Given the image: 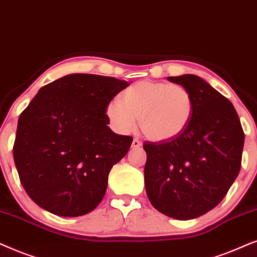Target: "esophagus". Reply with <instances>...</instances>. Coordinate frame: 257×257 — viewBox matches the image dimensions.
Returning a JSON list of instances; mask_svg holds the SVG:
<instances>
[{
	"label": "esophagus",
	"instance_id": "34e87169",
	"mask_svg": "<svg viewBox=\"0 0 257 257\" xmlns=\"http://www.w3.org/2000/svg\"><path fill=\"white\" fill-rule=\"evenodd\" d=\"M142 146V143H141V141H139L138 139H134L133 140V143H132V148H134V149H136V148H140V147Z\"/></svg>",
	"mask_w": 257,
	"mask_h": 257
}]
</instances>
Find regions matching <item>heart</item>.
I'll return each mask as SVG.
<instances>
[{
    "label": "heart",
    "instance_id": "heart-1",
    "mask_svg": "<svg viewBox=\"0 0 257 257\" xmlns=\"http://www.w3.org/2000/svg\"><path fill=\"white\" fill-rule=\"evenodd\" d=\"M194 100L187 88L166 82L139 81L105 107L109 124L119 134H129L136 121L147 138L167 142L179 138L193 118Z\"/></svg>",
    "mask_w": 257,
    "mask_h": 257
}]
</instances>
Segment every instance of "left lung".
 Here are the masks:
<instances>
[{
	"label": "left lung",
	"instance_id": "left-lung-1",
	"mask_svg": "<svg viewBox=\"0 0 257 257\" xmlns=\"http://www.w3.org/2000/svg\"><path fill=\"white\" fill-rule=\"evenodd\" d=\"M194 100L179 138L146 142L145 184L150 203L167 216L191 220L223 200L241 168L244 133L231 102L196 75L172 76Z\"/></svg>",
	"mask_w": 257,
	"mask_h": 257
}]
</instances>
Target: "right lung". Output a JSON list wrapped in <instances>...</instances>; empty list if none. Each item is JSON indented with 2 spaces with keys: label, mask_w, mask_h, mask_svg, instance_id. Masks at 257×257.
Returning <instances> with one entry per match:
<instances>
[{
  "label": "right lung",
  "mask_w": 257,
  "mask_h": 257,
  "mask_svg": "<svg viewBox=\"0 0 257 257\" xmlns=\"http://www.w3.org/2000/svg\"><path fill=\"white\" fill-rule=\"evenodd\" d=\"M126 81L70 74L44 85L20 115L14 161L29 197L59 216L90 213L132 136L109 128L105 107Z\"/></svg>",
  "instance_id": "right-lung-1"
}]
</instances>
